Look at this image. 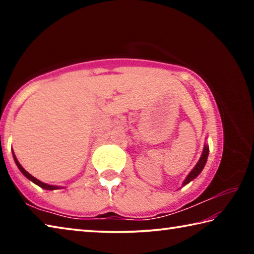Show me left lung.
I'll return each instance as SVG.
<instances>
[{"label": "left lung", "mask_w": 254, "mask_h": 254, "mask_svg": "<svg viewBox=\"0 0 254 254\" xmlns=\"http://www.w3.org/2000/svg\"><path fill=\"white\" fill-rule=\"evenodd\" d=\"M208 153H209V148H208V144L204 145V149H203V153H201V156L199 158L198 162L196 163V166L192 168V170L190 171V173L188 174V176L186 177V179L184 180V183L182 185L183 186H186L187 184H189L191 182V180H194L196 177H198V175L203 171L204 167L206 165V162H207V158H208Z\"/></svg>", "instance_id": "8db88e82"}]
</instances>
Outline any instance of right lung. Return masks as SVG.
Returning <instances> with one entry per match:
<instances>
[{
	"instance_id": "1",
	"label": "right lung",
	"mask_w": 254,
	"mask_h": 254,
	"mask_svg": "<svg viewBox=\"0 0 254 254\" xmlns=\"http://www.w3.org/2000/svg\"><path fill=\"white\" fill-rule=\"evenodd\" d=\"M13 158H14V161H15V163H16V166H18V168L20 169V171L21 173H22L25 177H27L29 180H31L32 183H34L36 185H38V186L39 187H41V188H44V189H46V190H55V189H60V188H63V187H60V186H54V185H48V184H45V183H42V182H40L39 179H37V178H34L32 175H30L27 170H25L22 166L20 165V162L18 161V159H16V157H15V154H14V152H13Z\"/></svg>"
}]
</instances>
